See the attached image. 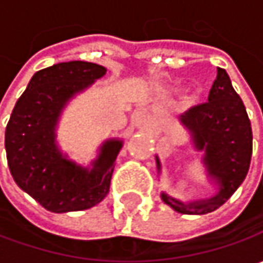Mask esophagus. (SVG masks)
I'll return each instance as SVG.
<instances>
[{
  "mask_svg": "<svg viewBox=\"0 0 263 263\" xmlns=\"http://www.w3.org/2000/svg\"><path fill=\"white\" fill-rule=\"evenodd\" d=\"M133 118H135V121H136L137 124H142V123H143V120H145V116H143V112H142V111H136V112H135V116H133Z\"/></svg>",
  "mask_w": 263,
  "mask_h": 263,
  "instance_id": "34e87169",
  "label": "esophagus"
}]
</instances>
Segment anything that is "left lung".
Here are the masks:
<instances>
[{"mask_svg":"<svg viewBox=\"0 0 263 263\" xmlns=\"http://www.w3.org/2000/svg\"><path fill=\"white\" fill-rule=\"evenodd\" d=\"M180 120L190 133L193 147L203 152L202 164L209 181L217 186V193L206 199L183 202L161 192V199L176 212L202 215L224 205L248 176L253 140L250 120L227 71L219 67L208 102L192 106ZM155 158L161 173V161Z\"/></svg>","mask_w":263,"mask_h":263,"instance_id":"left-lung-1","label":"left lung"}]
</instances>
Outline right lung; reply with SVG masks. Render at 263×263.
Returning a JSON list of instances; mask_svg holds the SVG:
<instances>
[{
  "label": "right lung",
  "instance_id": "add662e5",
  "mask_svg": "<svg viewBox=\"0 0 263 263\" xmlns=\"http://www.w3.org/2000/svg\"><path fill=\"white\" fill-rule=\"evenodd\" d=\"M105 73V67L86 61L58 63L36 71L7 124L5 152L15 184L51 212L89 209L109 192L123 139L104 140L87 167L73 161L57 142L66 106Z\"/></svg>",
  "mask_w": 263,
  "mask_h": 263
}]
</instances>
